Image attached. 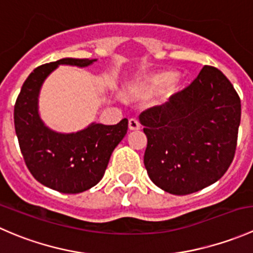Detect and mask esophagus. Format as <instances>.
Wrapping results in <instances>:
<instances>
[{"label":"esophagus","mask_w":253,"mask_h":253,"mask_svg":"<svg viewBox=\"0 0 253 253\" xmlns=\"http://www.w3.org/2000/svg\"><path fill=\"white\" fill-rule=\"evenodd\" d=\"M128 128L131 129V131H136V129H139L141 128V125H139V121L136 119H131L128 121Z\"/></svg>","instance_id":"obj_1"}]
</instances>
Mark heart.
Masks as SVG:
<instances>
[{"label":"heart","mask_w":253,"mask_h":253,"mask_svg":"<svg viewBox=\"0 0 253 253\" xmlns=\"http://www.w3.org/2000/svg\"><path fill=\"white\" fill-rule=\"evenodd\" d=\"M183 89V79L171 70L148 73L136 81L129 93L136 99H149L159 93L160 103L171 100Z\"/></svg>","instance_id":"b5f03b06"}]
</instances>
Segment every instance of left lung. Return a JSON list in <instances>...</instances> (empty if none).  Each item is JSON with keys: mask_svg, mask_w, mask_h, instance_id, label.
<instances>
[{"mask_svg": "<svg viewBox=\"0 0 253 253\" xmlns=\"http://www.w3.org/2000/svg\"><path fill=\"white\" fill-rule=\"evenodd\" d=\"M240 119L233 84L218 68L205 66L171 100L139 115L150 180L177 196L216 182L234 159Z\"/></svg>", "mask_w": 253, "mask_h": 253, "instance_id": "left-lung-1", "label": "left lung"}]
</instances>
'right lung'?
<instances>
[{
    "label": "right lung",
    "mask_w": 253,
    "mask_h": 253,
    "mask_svg": "<svg viewBox=\"0 0 253 253\" xmlns=\"http://www.w3.org/2000/svg\"><path fill=\"white\" fill-rule=\"evenodd\" d=\"M96 60L61 58L35 68L25 79L14 105V128L20 152L32 175L48 188L79 193L103 178L109 160L128 128V120L117 125H89L72 133H60L44 124L39 94L45 79L60 65L88 67Z\"/></svg>",
    "instance_id": "right-lung-1"
}]
</instances>
